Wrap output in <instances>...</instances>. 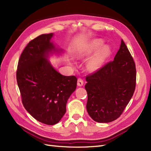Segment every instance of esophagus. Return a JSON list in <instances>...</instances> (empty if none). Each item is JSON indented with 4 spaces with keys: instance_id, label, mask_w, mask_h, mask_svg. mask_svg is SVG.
Instances as JSON below:
<instances>
[{
    "instance_id": "obj_1",
    "label": "esophagus",
    "mask_w": 151,
    "mask_h": 151,
    "mask_svg": "<svg viewBox=\"0 0 151 151\" xmlns=\"http://www.w3.org/2000/svg\"><path fill=\"white\" fill-rule=\"evenodd\" d=\"M83 84H84V81H83V79L79 78L78 79H77V86L81 87L82 86H83Z\"/></svg>"
}]
</instances>
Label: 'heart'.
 I'll use <instances>...</instances> for the list:
<instances>
[{"instance_id":"heart-1","label":"heart","mask_w":151,"mask_h":151,"mask_svg":"<svg viewBox=\"0 0 151 151\" xmlns=\"http://www.w3.org/2000/svg\"><path fill=\"white\" fill-rule=\"evenodd\" d=\"M103 43L104 42L102 40H94L89 43L86 45L78 53V55L80 57L88 56L98 50L93 56L89 59L88 62V68L91 71L99 70L103 66L104 62L110 54V47L108 45H104L102 47H101L103 46ZM100 47L101 48L100 49Z\"/></svg>"}]
</instances>
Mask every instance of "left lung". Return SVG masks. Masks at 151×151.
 <instances>
[{
    "mask_svg": "<svg viewBox=\"0 0 151 151\" xmlns=\"http://www.w3.org/2000/svg\"><path fill=\"white\" fill-rule=\"evenodd\" d=\"M86 108L95 122L108 123L122 115L134 94L135 64L123 40L113 61L86 76Z\"/></svg>",
    "mask_w": 151,
    "mask_h": 151,
    "instance_id": "8db88e82",
    "label": "left lung"
}]
</instances>
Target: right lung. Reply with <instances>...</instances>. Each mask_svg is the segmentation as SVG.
I'll return each instance as SVG.
<instances>
[{"mask_svg":"<svg viewBox=\"0 0 151 151\" xmlns=\"http://www.w3.org/2000/svg\"><path fill=\"white\" fill-rule=\"evenodd\" d=\"M53 35L43 34L29 42L16 72L24 107L36 120L49 125L56 124L64 115L77 81L76 76L60 74L48 60L50 54L58 52L50 41Z\"/></svg>","mask_w":151,"mask_h":151,"instance_id":"right-lung-1","label":"right lung"}]
</instances>
